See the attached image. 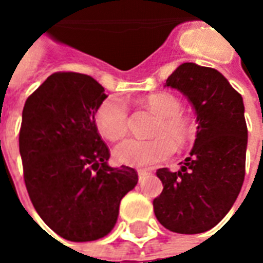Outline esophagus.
Here are the masks:
<instances>
[{
  "mask_svg": "<svg viewBox=\"0 0 263 263\" xmlns=\"http://www.w3.org/2000/svg\"><path fill=\"white\" fill-rule=\"evenodd\" d=\"M150 175V172H147V171H143V169H140V171H138V176H139V181H142V180H144L147 176Z\"/></svg>",
  "mask_w": 263,
  "mask_h": 263,
  "instance_id": "34e87169",
  "label": "esophagus"
}]
</instances>
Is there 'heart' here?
<instances>
[{"label":"heart","mask_w":263,"mask_h":263,"mask_svg":"<svg viewBox=\"0 0 263 263\" xmlns=\"http://www.w3.org/2000/svg\"><path fill=\"white\" fill-rule=\"evenodd\" d=\"M144 103L160 119L150 140L127 139L117 144L113 156L119 164L150 168L171 158L175 147L185 146L195 135V123L181 111V102L169 92H156L146 97ZM95 124L105 139L116 142L128 134V106L125 99L111 95L103 99L95 111Z\"/></svg>","instance_id":"heart-1"}]
</instances>
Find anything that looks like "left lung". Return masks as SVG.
Returning <instances> with one entry per match:
<instances>
[{
    "label": "left lung",
    "mask_w": 263,
    "mask_h": 263,
    "mask_svg": "<svg viewBox=\"0 0 263 263\" xmlns=\"http://www.w3.org/2000/svg\"><path fill=\"white\" fill-rule=\"evenodd\" d=\"M165 87L183 92L196 115V139L179 172L162 168L153 200L157 220L176 233L206 232L224 218L245 181L247 125L243 98L214 68L184 63Z\"/></svg>",
    "instance_id": "8db88e82"
}]
</instances>
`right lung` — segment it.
I'll list each match as a JSON object with an SVG mask.
<instances>
[{
    "label": "right lung",
    "mask_w": 263,
    "mask_h": 263,
    "mask_svg": "<svg viewBox=\"0 0 263 263\" xmlns=\"http://www.w3.org/2000/svg\"><path fill=\"white\" fill-rule=\"evenodd\" d=\"M105 88L91 76L53 73L26 101L18 147L35 210L59 236L98 240L115 228L138 173L111 168L95 124Z\"/></svg>",
    "instance_id": "right-lung-1"
}]
</instances>
